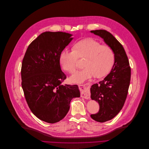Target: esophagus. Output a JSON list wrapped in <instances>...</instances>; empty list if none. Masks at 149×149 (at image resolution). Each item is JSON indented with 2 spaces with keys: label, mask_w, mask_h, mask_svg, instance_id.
Segmentation results:
<instances>
[{
  "label": "esophagus",
  "mask_w": 149,
  "mask_h": 149,
  "mask_svg": "<svg viewBox=\"0 0 149 149\" xmlns=\"http://www.w3.org/2000/svg\"><path fill=\"white\" fill-rule=\"evenodd\" d=\"M91 85V83H87L86 84L79 85V88L81 91V97L86 99L91 97V94L89 92L88 88Z\"/></svg>",
  "instance_id": "obj_1"
}]
</instances>
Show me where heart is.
<instances>
[{
	"mask_svg": "<svg viewBox=\"0 0 149 149\" xmlns=\"http://www.w3.org/2000/svg\"><path fill=\"white\" fill-rule=\"evenodd\" d=\"M78 57L84 58L83 69L74 73L70 81L81 83L95 76L97 78L106 75L112 69L115 55L112 48L102 45L93 38H86L74 44L73 50L64 49L59 55V62L66 72L72 73L78 66Z\"/></svg>",
	"mask_w": 149,
	"mask_h": 149,
	"instance_id": "b5f03b06",
	"label": "heart"
}]
</instances>
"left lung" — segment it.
<instances>
[{"label": "left lung", "instance_id": "obj_1", "mask_svg": "<svg viewBox=\"0 0 149 149\" xmlns=\"http://www.w3.org/2000/svg\"><path fill=\"white\" fill-rule=\"evenodd\" d=\"M91 32L102 38L112 48L115 55L110 73L91 88L92 99L98 102L100 106L98 113L91 116L95 121L103 123L112 119L123 108L128 93L131 69L123 46L110 32L102 29Z\"/></svg>", "mask_w": 149, "mask_h": 149}]
</instances>
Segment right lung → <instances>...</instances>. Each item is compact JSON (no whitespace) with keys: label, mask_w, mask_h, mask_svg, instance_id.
Masks as SVG:
<instances>
[{"label":"right lung","mask_w":149,"mask_h":149,"mask_svg":"<svg viewBox=\"0 0 149 149\" xmlns=\"http://www.w3.org/2000/svg\"><path fill=\"white\" fill-rule=\"evenodd\" d=\"M72 35L45 32L28 46L23 57L22 87L32 112L40 120L54 123L68 113L72 99L80 96L77 85H63L59 55L73 40Z\"/></svg>","instance_id":"obj_1"}]
</instances>
